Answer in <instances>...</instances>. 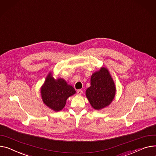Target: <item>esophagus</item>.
Wrapping results in <instances>:
<instances>
[{
  "label": "esophagus",
  "mask_w": 156,
  "mask_h": 156,
  "mask_svg": "<svg viewBox=\"0 0 156 156\" xmlns=\"http://www.w3.org/2000/svg\"><path fill=\"white\" fill-rule=\"evenodd\" d=\"M82 93H83V91H82L81 90H78L77 91V94H78V95H81Z\"/></svg>",
  "instance_id": "esophagus-1"
}]
</instances>
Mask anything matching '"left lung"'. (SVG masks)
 <instances>
[{
	"instance_id": "obj_1",
	"label": "left lung",
	"mask_w": 156,
	"mask_h": 156,
	"mask_svg": "<svg viewBox=\"0 0 156 156\" xmlns=\"http://www.w3.org/2000/svg\"><path fill=\"white\" fill-rule=\"evenodd\" d=\"M115 83L108 69L103 66L93 73L90 79V87L85 91L91 106L97 110L111 104L116 94Z\"/></svg>"
}]
</instances>
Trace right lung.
<instances>
[{
	"mask_svg": "<svg viewBox=\"0 0 156 156\" xmlns=\"http://www.w3.org/2000/svg\"><path fill=\"white\" fill-rule=\"evenodd\" d=\"M75 93L76 91L73 87L68 84L63 78L55 79L51 71L41 87V95L43 103L55 112L63 109L67 99Z\"/></svg>",
	"mask_w": 156,
	"mask_h": 156,
	"instance_id": "1",
	"label": "right lung"
}]
</instances>
